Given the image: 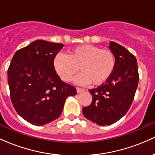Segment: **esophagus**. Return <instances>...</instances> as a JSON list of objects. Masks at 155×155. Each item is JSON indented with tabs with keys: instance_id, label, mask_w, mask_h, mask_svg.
<instances>
[{
	"instance_id": "34e87169",
	"label": "esophagus",
	"mask_w": 155,
	"mask_h": 155,
	"mask_svg": "<svg viewBox=\"0 0 155 155\" xmlns=\"http://www.w3.org/2000/svg\"><path fill=\"white\" fill-rule=\"evenodd\" d=\"M84 89L80 88V87H76V92H77V93H80V92H84Z\"/></svg>"
}]
</instances>
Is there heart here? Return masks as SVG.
I'll list each match as a JSON object with an SVG mask.
<instances>
[{"label":"heart","mask_w":155,"mask_h":155,"mask_svg":"<svg viewBox=\"0 0 155 155\" xmlns=\"http://www.w3.org/2000/svg\"><path fill=\"white\" fill-rule=\"evenodd\" d=\"M115 65V56L111 50L88 44L73 48L68 55L58 54L54 60V67L62 80L70 81L80 68L82 72L75 78V82L79 84L92 82L95 86L109 79Z\"/></svg>","instance_id":"1"}]
</instances>
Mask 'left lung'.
<instances>
[{
    "label": "left lung",
    "instance_id": "obj_1",
    "mask_svg": "<svg viewBox=\"0 0 155 155\" xmlns=\"http://www.w3.org/2000/svg\"><path fill=\"white\" fill-rule=\"evenodd\" d=\"M116 65L106 83L89 90L92 96L91 104L83 107L84 116L98 125H111L127 113L134 99L138 75L136 57L124 47L110 41Z\"/></svg>",
    "mask_w": 155,
    "mask_h": 155
}]
</instances>
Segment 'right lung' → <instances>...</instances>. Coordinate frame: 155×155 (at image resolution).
Instances as JSON below:
<instances>
[{"label": "right lung", "mask_w": 155, "mask_h": 155, "mask_svg": "<svg viewBox=\"0 0 155 155\" xmlns=\"http://www.w3.org/2000/svg\"><path fill=\"white\" fill-rule=\"evenodd\" d=\"M63 44L36 40L16 51L8 69V83L14 108L25 120L44 125L61 114L75 87L63 82L54 67Z\"/></svg>", "instance_id": "1"}]
</instances>
